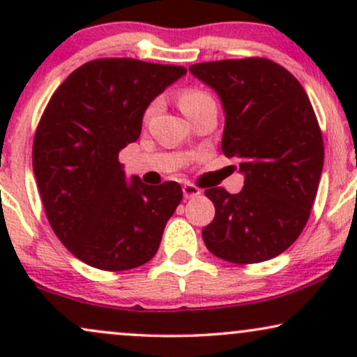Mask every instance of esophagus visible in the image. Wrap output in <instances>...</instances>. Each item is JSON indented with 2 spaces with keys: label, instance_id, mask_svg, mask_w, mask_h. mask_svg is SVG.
I'll return each mask as SVG.
<instances>
[{
  "label": "esophagus",
  "instance_id": "esophagus-1",
  "mask_svg": "<svg viewBox=\"0 0 357 357\" xmlns=\"http://www.w3.org/2000/svg\"><path fill=\"white\" fill-rule=\"evenodd\" d=\"M183 195H184V198H186V199L196 198V196L202 195V190H199V188L196 186V184L186 183V184H184V186H183Z\"/></svg>",
  "mask_w": 357,
  "mask_h": 357
}]
</instances>
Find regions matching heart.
I'll use <instances>...</instances> for the list:
<instances>
[{"mask_svg": "<svg viewBox=\"0 0 357 357\" xmlns=\"http://www.w3.org/2000/svg\"><path fill=\"white\" fill-rule=\"evenodd\" d=\"M178 102H179V107H181V110L184 112V116H188V114H191L192 110L202 107V105L208 104V102H215V100H213V97L206 92V90L198 89V87H188L179 93ZM158 105L159 102L154 100L153 104L146 109V119L153 116L155 110H158Z\"/></svg>", "mask_w": 357, "mask_h": 357, "instance_id": "obj_1", "label": "heart"}]
</instances>
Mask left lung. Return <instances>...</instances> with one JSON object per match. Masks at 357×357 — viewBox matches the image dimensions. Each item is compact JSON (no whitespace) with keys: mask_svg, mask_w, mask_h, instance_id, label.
I'll return each mask as SVG.
<instances>
[{"mask_svg":"<svg viewBox=\"0 0 357 357\" xmlns=\"http://www.w3.org/2000/svg\"><path fill=\"white\" fill-rule=\"evenodd\" d=\"M190 72L220 96L221 151L245 174L236 195L204 191L215 204L204 245L231 264L270 260L298 238L317 195L324 142L312 104L292 73L261 56L204 61Z\"/></svg>","mask_w":357,"mask_h":357,"instance_id":"obj_1","label":"left lung"}]
</instances>
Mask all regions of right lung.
<instances>
[{
    "label": "right lung",
    "instance_id": "right-lung-1",
    "mask_svg": "<svg viewBox=\"0 0 357 357\" xmlns=\"http://www.w3.org/2000/svg\"><path fill=\"white\" fill-rule=\"evenodd\" d=\"M186 73L179 65L97 59L53 92L33 139L45 215L65 248L107 272L136 268L158 252L183 199L176 181H126L119 151L141 136L155 96Z\"/></svg>",
    "mask_w": 357,
    "mask_h": 357
}]
</instances>
